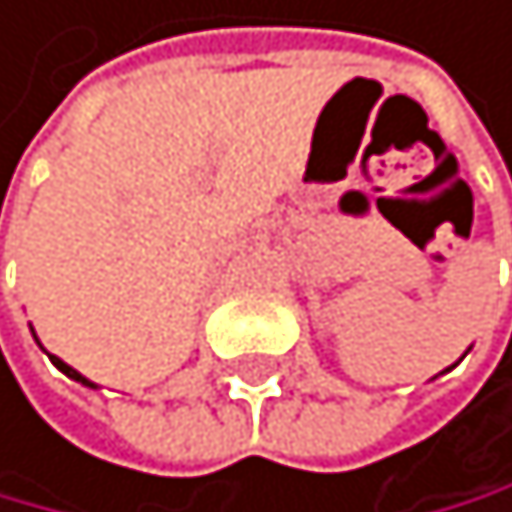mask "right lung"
<instances>
[{
  "label": "right lung",
  "mask_w": 512,
  "mask_h": 512,
  "mask_svg": "<svg viewBox=\"0 0 512 512\" xmlns=\"http://www.w3.org/2000/svg\"><path fill=\"white\" fill-rule=\"evenodd\" d=\"M51 362H55V366H58V369H61V372H64V376H68V379H74V382H81V385H91V389H97V385H94L91 379H84L81 372H77V369H71V366H68V362H64V359L51 356Z\"/></svg>",
  "instance_id": "add662e5"
}]
</instances>
